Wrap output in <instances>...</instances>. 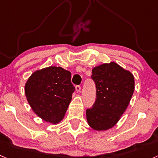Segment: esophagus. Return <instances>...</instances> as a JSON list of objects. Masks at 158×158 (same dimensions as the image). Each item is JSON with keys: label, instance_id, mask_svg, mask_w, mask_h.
<instances>
[{"label": "esophagus", "instance_id": "1", "mask_svg": "<svg viewBox=\"0 0 158 158\" xmlns=\"http://www.w3.org/2000/svg\"><path fill=\"white\" fill-rule=\"evenodd\" d=\"M76 92H80V91H81V86L80 85H76Z\"/></svg>", "mask_w": 158, "mask_h": 158}]
</instances>
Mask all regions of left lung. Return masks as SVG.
<instances>
[{"mask_svg": "<svg viewBox=\"0 0 158 158\" xmlns=\"http://www.w3.org/2000/svg\"><path fill=\"white\" fill-rule=\"evenodd\" d=\"M91 79L96 85V100L86 110L88 124L95 131H107L117 124L134 91V77L115 62L94 67Z\"/></svg>", "mask_w": 158, "mask_h": 158, "instance_id": "1", "label": "left lung"}]
</instances>
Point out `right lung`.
Returning a JSON list of instances; mask_svg holds the SVG:
<instances>
[{
  "label": "right lung",
  "instance_id": "1",
  "mask_svg": "<svg viewBox=\"0 0 158 158\" xmlns=\"http://www.w3.org/2000/svg\"><path fill=\"white\" fill-rule=\"evenodd\" d=\"M74 91L70 71L52 66L33 73L25 86V96L34 113L53 124L64 118Z\"/></svg>",
  "mask_w": 158,
  "mask_h": 158
}]
</instances>
